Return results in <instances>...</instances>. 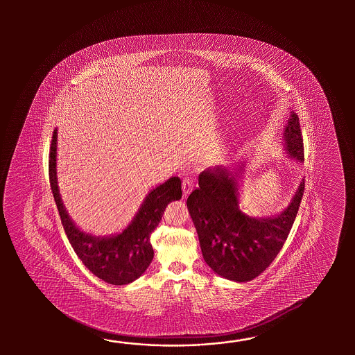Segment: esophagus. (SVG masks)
<instances>
[{
	"mask_svg": "<svg viewBox=\"0 0 355 355\" xmlns=\"http://www.w3.org/2000/svg\"><path fill=\"white\" fill-rule=\"evenodd\" d=\"M193 187H194V181H193V179L185 178V179L182 180V194L185 196H189L190 191L193 190Z\"/></svg>",
	"mask_w": 355,
	"mask_h": 355,
	"instance_id": "esophagus-1",
	"label": "esophagus"
}]
</instances>
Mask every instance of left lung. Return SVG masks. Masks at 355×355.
Returning <instances> with one entry per match:
<instances>
[{"label": "left lung", "instance_id": "left-lung-1", "mask_svg": "<svg viewBox=\"0 0 355 355\" xmlns=\"http://www.w3.org/2000/svg\"><path fill=\"white\" fill-rule=\"evenodd\" d=\"M283 138L288 155L304 161L297 114L291 115ZM237 174L222 166L204 170L199 175V188L191 191L187 204L205 263L223 278L249 282L272 264L287 240L300 209L304 179L291 204L277 217L251 218L239 208Z\"/></svg>", "mask_w": 355, "mask_h": 355}]
</instances>
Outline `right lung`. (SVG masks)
Instances as JSON below:
<instances>
[{
  "instance_id": "1",
  "label": "right lung",
  "mask_w": 355,
  "mask_h": 355,
  "mask_svg": "<svg viewBox=\"0 0 355 355\" xmlns=\"http://www.w3.org/2000/svg\"><path fill=\"white\" fill-rule=\"evenodd\" d=\"M55 151L57 129H54L49 151V182L71 246L83 265L100 279L113 286L132 283L151 264L153 249L150 236L159 226L167 204L179 200L182 196L180 179L176 176L170 178L151 190L132 223L121 234L101 239L80 231L64 209L57 185Z\"/></svg>"
}]
</instances>
